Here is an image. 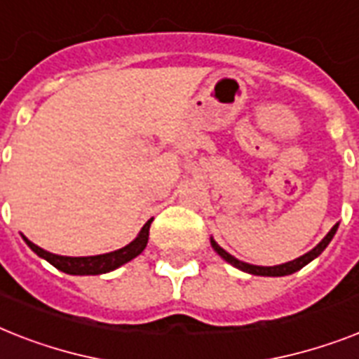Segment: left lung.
I'll list each match as a JSON object with an SVG mask.
<instances>
[{"label":"left lung","mask_w":359,"mask_h":359,"mask_svg":"<svg viewBox=\"0 0 359 359\" xmlns=\"http://www.w3.org/2000/svg\"><path fill=\"white\" fill-rule=\"evenodd\" d=\"M337 227H339V224H335L332 229L328 231V235L324 236L320 242H318L315 248H313L311 251H307V253H304L302 257H298V259H294V261H289V262H283V264H276V266H257V264H250V262H244L240 261V259H236V257H233L231 253H227V251L222 248V245L216 242V240L210 236V245L214 248V251L218 253L224 261H227L229 264H233L235 268H238V270H242V272L245 273H251V276H264V278H281V276H290V273L298 272L300 268H304L306 264H309V262L313 261V259H317L320 253H323L326 248H328V244L332 242V238L335 236V233H337Z\"/></svg>","instance_id":"8db88e82"}]
</instances>
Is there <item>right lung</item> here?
Masks as SVG:
<instances>
[{
    "label": "right lung",
    "instance_id": "right-lung-1",
    "mask_svg": "<svg viewBox=\"0 0 359 359\" xmlns=\"http://www.w3.org/2000/svg\"><path fill=\"white\" fill-rule=\"evenodd\" d=\"M152 218L147 222L141 231L137 233L130 244H126L121 250L109 251V253H102V255H91V257H67V255H55V253H50V251L42 250L36 244H33L31 240L24 238V242L29 245L31 250L35 251L36 255L48 261L52 266H55L57 270L65 273H70V276H100V273H108L115 268L123 266L126 262H130L132 259L140 255L141 251L147 248V242H149V229H151Z\"/></svg>",
    "mask_w": 359,
    "mask_h": 359
}]
</instances>
